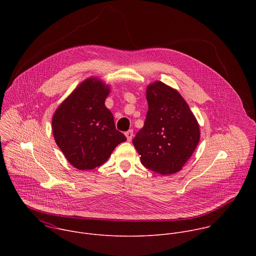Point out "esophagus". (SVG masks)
<instances>
[{
  "label": "esophagus",
  "instance_id": "obj_1",
  "mask_svg": "<svg viewBox=\"0 0 256 256\" xmlns=\"http://www.w3.org/2000/svg\"><path fill=\"white\" fill-rule=\"evenodd\" d=\"M132 136H134V132H132V130H130L126 132V138H128V142H130V140H132Z\"/></svg>",
  "mask_w": 256,
  "mask_h": 256
}]
</instances>
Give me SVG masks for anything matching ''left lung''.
<instances>
[{"mask_svg":"<svg viewBox=\"0 0 256 256\" xmlns=\"http://www.w3.org/2000/svg\"><path fill=\"white\" fill-rule=\"evenodd\" d=\"M149 109L132 140L142 164L156 173L180 171L200 142L198 120L177 90L156 81L147 88Z\"/></svg>","mask_w":256,"mask_h":256,"instance_id":"1","label":"left lung"}]
</instances>
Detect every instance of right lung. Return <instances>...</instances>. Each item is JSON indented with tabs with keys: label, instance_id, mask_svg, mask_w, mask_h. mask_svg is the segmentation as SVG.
Here are the masks:
<instances>
[{
	"label": "right lung",
	"instance_id": "add662e5",
	"mask_svg": "<svg viewBox=\"0 0 256 256\" xmlns=\"http://www.w3.org/2000/svg\"><path fill=\"white\" fill-rule=\"evenodd\" d=\"M109 92L110 88L101 80L88 78L62 102L52 116L54 140L70 164L79 170L99 167L118 144L126 140L104 104Z\"/></svg>",
	"mask_w": 256,
	"mask_h": 256
}]
</instances>
